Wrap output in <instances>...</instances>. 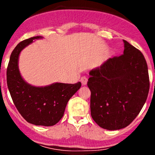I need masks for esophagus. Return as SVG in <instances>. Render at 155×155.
<instances>
[{
    "label": "esophagus",
    "instance_id": "obj_1",
    "mask_svg": "<svg viewBox=\"0 0 155 155\" xmlns=\"http://www.w3.org/2000/svg\"><path fill=\"white\" fill-rule=\"evenodd\" d=\"M87 78L86 77V76H82V77L81 78V82L82 84V85H86L87 83Z\"/></svg>",
    "mask_w": 155,
    "mask_h": 155
}]
</instances>
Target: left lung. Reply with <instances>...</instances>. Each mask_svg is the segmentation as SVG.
<instances>
[{
    "mask_svg": "<svg viewBox=\"0 0 155 155\" xmlns=\"http://www.w3.org/2000/svg\"><path fill=\"white\" fill-rule=\"evenodd\" d=\"M123 42V54L109 58L89 73L91 116L108 130L129 125L143 108L149 90L144 57L127 41Z\"/></svg>",
    "mask_w": 155,
    "mask_h": 155,
    "instance_id": "8db88e82",
    "label": "left lung"
}]
</instances>
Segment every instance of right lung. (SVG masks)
<instances>
[{"label": "right lung", "mask_w": 155, "mask_h": 155, "mask_svg": "<svg viewBox=\"0 0 155 155\" xmlns=\"http://www.w3.org/2000/svg\"><path fill=\"white\" fill-rule=\"evenodd\" d=\"M35 36L17 45L10 56L7 68V85L16 108L23 118L35 125L52 126L61 120L66 105L81 87V82H55L44 87L33 86L25 81L19 69V57L23 49L35 39Z\"/></svg>", "instance_id": "1"}]
</instances>
